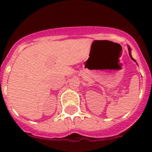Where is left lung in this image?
Wrapping results in <instances>:
<instances>
[{
	"label": "left lung",
	"instance_id": "left-lung-1",
	"mask_svg": "<svg viewBox=\"0 0 152 152\" xmlns=\"http://www.w3.org/2000/svg\"><path fill=\"white\" fill-rule=\"evenodd\" d=\"M129 56H130V57H131L132 59H133V60H134V61H135V60H134V59H133V58H132V55H131V50H130V48H129Z\"/></svg>",
	"mask_w": 152,
	"mask_h": 152
}]
</instances>
